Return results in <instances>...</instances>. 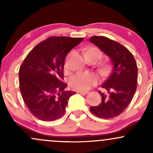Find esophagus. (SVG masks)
I'll list each match as a JSON object with an SVG mask.
<instances>
[{
	"label": "esophagus",
	"mask_w": 153,
	"mask_h": 153,
	"mask_svg": "<svg viewBox=\"0 0 153 153\" xmlns=\"http://www.w3.org/2000/svg\"><path fill=\"white\" fill-rule=\"evenodd\" d=\"M77 93L78 94H83V95H85V94H88V91H77Z\"/></svg>",
	"instance_id": "obj_1"
}]
</instances>
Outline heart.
<instances>
[{
    "label": "heart",
    "mask_w": 153,
    "mask_h": 153,
    "mask_svg": "<svg viewBox=\"0 0 153 153\" xmlns=\"http://www.w3.org/2000/svg\"><path fill=\"white\" fill-rule=\"evenodd\" d=\"M87 53H96L101 57V52L98 48L91 47L87 51ZM65 69H68V60L65 63ZM99 82V77L92 73H77L69 79V85L72 88L78 91H87L94 86Z\"/></svg>",
    "instance_id": "1"
}]
</instances>
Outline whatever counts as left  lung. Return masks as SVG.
I'll use <instances>...</instances> for the list:
<instances>
[{
  "mask_svg": "<svg viewBox=\"0 0 153 153\" xmlns=\"http://www.w3.org/2000/svg\"><path fill=\"white\" fill-rule=\"evenodd\" d=\"M111 59L112 71L99 91L101 102L91 106L90 111L97 117L111 119L117 117L127 108L137 89V65L133 54L120 43L106 36H94L89 39Z\"/></svg>",
  "mask_w": 153,
  "mask_h": 153,
  "instance_id": "obj_1",
  "label": "left lung"
}]
</instances>
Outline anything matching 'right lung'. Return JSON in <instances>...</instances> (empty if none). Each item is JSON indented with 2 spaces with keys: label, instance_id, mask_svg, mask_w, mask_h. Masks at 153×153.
I'll list each match as a JSON object with an SVG mask.
<instances>
[{
  "label": "right lung",
  "instance_id": "add662e5",
  "mask_svg": "<svg viewBox=\"0 0 153 153\" xmlns=\"http://www.w3.org/2000/svg\"><path fill=\"white\" fill-rule=\"evenodd\" d=\"M83 38L50 36L27 54L19 72V88L24 103L36 118L52 122L65 111L73 91H65V59Z\"/></svg>",
  "mask_w": 153,
  "mask_h": 153
}]
</instances>
